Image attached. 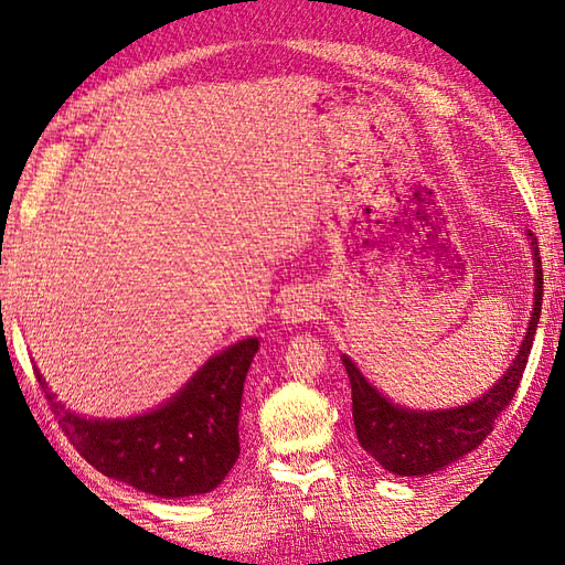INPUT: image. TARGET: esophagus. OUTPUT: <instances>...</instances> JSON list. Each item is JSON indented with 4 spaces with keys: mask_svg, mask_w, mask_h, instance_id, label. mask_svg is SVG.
Segmentation results:
<instances>
[{
    "mask_svg": "<svg viewBox=\"0 0 565 565\" xmlns=\"http://www.w3.org/2000/svg\"><path fill=\"white\" fill-rule=\"evenodd\" d=\"M313 313H316V306L310 303L308 296L303 294H291L281 308V318L286 322H291V326H301V322L313 318Z\"/></svg>",
    "mask_w": 565,
    "mask_h": 565,
    "instance_id": "obj_1",
    "label": "esophagus"
}]
</instances>
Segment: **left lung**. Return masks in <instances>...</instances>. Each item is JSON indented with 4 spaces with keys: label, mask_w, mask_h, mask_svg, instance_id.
<instances>
[{
    "label": "left lung",
    "mask_w": 565,
    "mask_h": 565,
    "mask_svg": "<svg viewBox=\"0 0 565 565\" xmlns=\"http://www.w3.org/2000/svg\"><path fill=\"white\" fill-rule=\"evenodd\" d=\"M532 239L534 252V310L530 328L512 366L502 374L493 388L481 398L449 407V411H407V407L393 405L386 395H381L362 376L350 356H342L347 376L352 383V415L356 439L364 451L395 476H427L439 468L459 461L461 456L473 451L490 431L498 415L512 403L524 374L526 359H530L534 332L542 316L544 296V274L542 257H539L534 233H526Z\"/></svg>",
    "instance_id": "1"
}]
</instances>
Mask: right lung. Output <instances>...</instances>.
I'll return each mask as SVG.
<instances>
[{
  "label": "right lung",
  "mask_w": 565,
  "mask_h": 565,
  "mask_svg": "<svg viewBox=\"0 0 565 565\" xmlns=\"http://www.w3.org/2000/svg\"><path fill=\"white\" fill-rule=\"evenodd\" d=\"M257 338L211 356L158 411L126 419H87L67 411L35 369L51 411L72 447L99 473L158 498L218 488L239 456V403Z\"/></svg>",
  "instance_id": "obj_1"
}]
</instances>
